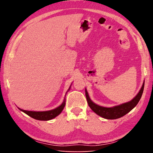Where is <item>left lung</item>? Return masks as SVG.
<instances>
[{
    "instance_id": "8db88e82",
    "label": "left lung",
    "mask_w": 153,
    "mask_h": 153,
    "mask_svg": "<svg viewBox=\"0 0 153 153\" xmlns=\"http://www.w3.org/2000/svg\"><path fill=\"white\" fill-rule=\"evenodd\" d=\"M144 87V82L142 84L141 89L140 90L139 92L138 93L135 97L132 100H130L128 102L123 103L117 106H115L113 107H104L99 106L94 102H93L88 95V93L87 92L86 88L85 89L86 92V97L87 99L88 104L90 108L94 111L95 113H97L100 117L103 118L107 119V120H115V119L120 118L123 117L127 113H129L131 109L136 107L138 104L139 100H140L141 97L143 93Z\"/></svg>"
}]
</instances>
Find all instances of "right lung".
Returning <instances> with one entry per match:
<instances>
[{"label":"right lung","mask_w":153,"mask_h":153,"mask_svg":"<svg viewBox=\"0 0 153 153\" xmlns=\"http://www.w3.org/2000/svg\"><path fill=\"white\" fill-rule=\"evenodd\" d=\"M70 88H71V86L69 87L68 90H67V92L70 90ZM65 106V98H64L63 103H62L59 107H56V108H54L53 110L46 111H32L23 110V109H21L19 108V109L20 111H23V112L25 113V114H27V115H29L30 117L35 119V120H40V121H48V120H51L52 119L55 118L56 117V116L59 115V114L62 112V111H63V109L64 108Z\"/></svg>","instance_id":"add662e5"}]
</instances>
